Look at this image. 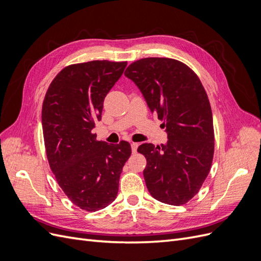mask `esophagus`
Masks as SVG:
<instances>
[{
  "label": "esophagus",
  "instance_id": "esophagus-1",
  "mask_svg": "<svg viewBox=\"0 0 261 261\" xmlns=\"http://www.w3.org/2000/svg\"><path fill=\"white\" fill-rule=\"evenodd\" d=\"M130 146H132V151H133V153H136L137 148H138V146H139L138 143H132Z\"/></svg>",
  "mask_w": 261,
  "mask_h": 261
}]
</instances>
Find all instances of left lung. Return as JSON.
<instances>
[{"mask_svg": "<svg viewBox=\"0 0 261 261\" xmlns=\"http://www.w3.org/2000/svg\"><path fill=\"white\" fill-rule=\"evenodd\" d=\"M124 74L137 85L168 133L167 145L143 144L137 149L147 160L148 191L161 202L184 204L199 192L215 152L207 92L194 70L174 59H141Z\"/></svg>", "mask_w": 261, "mask_h": 261, "instance_id": "left-lung-1", "label": "left lung"}]
</instances>
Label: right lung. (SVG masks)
Instances as JSON below:
<instances>
[{
    "instance_id": "obj_1",
    "label": "right lung",
    "mask_w": 261,
    "mask_h": 261,
    "mask_svg": "<svg viewBox=\"0 0 261 261\" xmlns=\"http://www.w3.org/2000/svg\"><path fill=\"white\" fill-rule=\"evenodd\" d=\"M127 62L90 61L63 68L46 90L42 130L58 184L75 206L98 211L114 201L129 143L107 144L92 133L103 101Z\"/></svg>"
}]
</instances>
